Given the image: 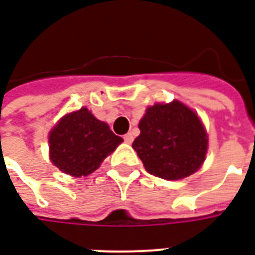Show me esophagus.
I'll return each instance as SVG.
<instances>
[{
	"mask_svg": "<svg viewBox=\"0 0 255 255\" xmlns=\"http://www.w3.org/2000/svg\"><path fill=\"white\" fill-rule=\"evenodd\" d=\"M132 133H126V135H124V142H126V143H132Z\"/></svg>",
	"mask_w": 255,
	"mask_h": 255,
	"instance_id": "obj_1",
	"label": "esophagus"
}]
</instances>
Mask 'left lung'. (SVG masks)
<instances>
[{"label":"left lung","mask_w":255,"mask_h":255,"mask_svg":"<svg viewBox=\"0 0 255 255\" xmlns=\"http://www.w3.org/2000/svg\"><path fill=\"white\" fill-rule=\"evenodd\" d=\"M140 135L132 147L146 171L179 180L197 172L208 151V133L195 112L179 101L155 104L139 122Z\"/></svg>","instance_id":"8db88e82"}]
</instances>
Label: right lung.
I'll list each match as a JSON object with an SVG mask.
<instances>
[{"instance_id": "obj_1", "label": "right lung", "mask_w": 255, "mask_h": 255, "mask_svg": "<svg viewBox=\"0 0 255 255\" xmlns=\"http://www.w3.org/2000/svg\"><path fill=\"white\" fill-rule=\"evenodd\" d=\"M123 138L93 116L87 108L68 113L49 133L50 160L71 176H87L113 153Z\"/></svg>"}]
</instances>
